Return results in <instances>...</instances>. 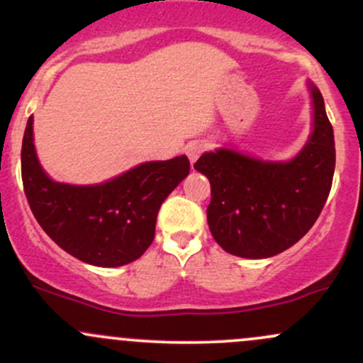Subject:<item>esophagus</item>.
<instances>
[{
  "label": "esophagus",
  "instance_id": "1",
  "mask_svg": "<svg viewBox=\"0 0 363 363\" xmlns=\"http://www.w3.org/2000/svg\"><path fill=\"white\" fill-rule=\"evenodd\" d=\"M206 150V143H203V141H193V143H189L186 147V155L187 158L191 160V164H194L196 160H198L199 155H201L203 152Z\"/></svg>",
  "mask_w": 363,
  "mask_h": 363
}]
</instances>
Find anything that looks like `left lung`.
Listing matches in <instances>:
<instances>
[{
    "label": "left lung",
    "mask_w": 363,
    "mask_h": 363,
    "mask_svg": "<svg viewBox=\"0 0 363 363\" xmlns=\"http://www.w3.org/2000/svg\"><path fill=\"white\" fill-rule=\"evenodd\" d=\"M312 135L289 162H264L220 148L198 158L194 169L211 184L206 216L223 251L262 259L291 247L323 211L335 174V135L318 86L309 83Z\"/></svg>",
    "instance_id": "8db88e82"
}]
</instances>
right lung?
<instances>
[{"label": "right lung", "mask_w": 363, "mask_h": 363, "mask_svg": "<svg viewBox=\"0 0 363 363\" xmlns=\"http://www.w3.org/2000/svg\"><path fill=\"white\" fill-rule=\"evenodd\" d=\"M32 123L30 116L22 143V181L43 230L89 264L116 268L138 259L153 242L162 203L189 174L187 157L145 162L104 184H61L37 160Z\"/></svg>", "instance_id": "1"}]
</instances>
